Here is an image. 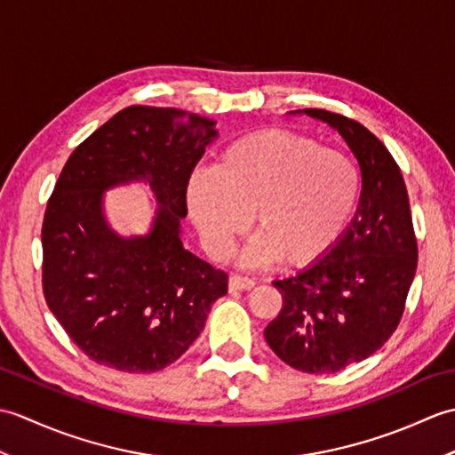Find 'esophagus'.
<instances>
[{
	"label": "esophagus",
	"instance_id": "obj_1",
	"mask_svg": "<svg viewBox=\"0 0 455 455\" xmlns=\"http://www.w3.org/2000/svg\"><path fill=\"white\" fill-rule=\"evenodd\" d=\"M254 285H256V282H254V279H250V277H243V275H236V274L228 277L230 291H248V289H252Z\"/></svg>",
	"mask_w": 455,
	"mask_h": 455
}]
</instances>
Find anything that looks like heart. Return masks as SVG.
Here are the masks:
<instances>
[{
  "label": "heart",
  "instance_id": "b5f03b06",
  "mask_svg": "<svg viewBox=\"0 0 455 455\" xmlns=\"http://www.w3.org/2000/svg\"><path fill=\"white\" fill-rule=\"evenodd\" d=\"M357 196L360 173L344 154L293 132L266 131L235 140L215 170L193 172L188 209L211 256L225 258L254 215L259 235L240 262L264 266L282 258L307 266L342 236Z\"/></svg>",
  "mask_w": 455,
  "mask_h": 455
}]
</instances>
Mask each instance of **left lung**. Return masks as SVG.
<instances>
[{
	"mask_svg": "<svg viewBox=\"0 0 455 455\" xmlns=\"http://www.w3.org/2000/svg\"><path fill=\"white\" fill-rule=\"evenodd\" d=\"M326 123L362 172L355 215L316 262L275 279L283 297L264 336L279 360L305 373H336L362 362L397 328L417 272V238L403 173L383 142L344 115L299 109Z\"/></svg>",
	"mask_w": 455,
	"mask_h": 455,
	"instance_id": "8db88e82",
	"label": "left lung"
}]
</instances>
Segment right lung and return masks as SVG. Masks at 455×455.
<instances>
[{
    "instance_id": "add662e5",
    "label": "right lung",
    "mask_w": 455,
    "mask_h": 455,
    "mask_svg": "<svg viewBox=\"0 0 455 455\" xmlns=\"http://www.w3.org/2000/svg\"><path fill=\"white\" fill-rule=\"evenodd\" d=\"M215 121L132 105L68 158L43 222V289L68 336L93 362L129 373L164 370L196 342L228 277L181 243L193 168L219 137ZM144 182L155 213L147 235L123 237L104 191Z\"/></svg>"
}]
</instances>
